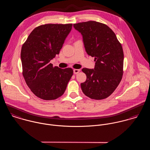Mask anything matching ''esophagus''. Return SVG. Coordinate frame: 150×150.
Returning a JSON list of instances; mask_svg holds the SVG:
<instances>
[{
	"label": "esophagus",
	"mask_w": 150,
	"mask_h": 150,
	"mask_svg": "<svg viewBox=\"0 0 150 150\" xmlns=\"http://www.w3.org/2000/svg\"><path fill=\"white\" fill-rule=\"evenodd\" d=\"M80 69H74V70H73L74 74H78V73L80 72Z\"/></svg>",
	"instance_id": "obj_1"
}]
</instances>
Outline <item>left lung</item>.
<instances>
[{"label":"left lung","instance_id":"obj_1","mask_svg":"<svg viewBox=\"0 0 150 150\" xmlns=\"http://www.w3.org/2000/svg\"><path fill=\"white\" fill-rule=\"evenodd\" d=\"M80 32L86 53L95 57V68H83L86 80L81 84L86 96L101 100L111 95L120 83L124 73V52L114 32L99 22L73 24Z\"/></svg>","mask_w":150,"mask_h":150}]
</instances>
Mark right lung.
Segmentation results:
<instances>
[{"label":"right lung","mask_w":150,"mask_h":150,"mask_svg":"<svg viewBox=\"0 0 150 150\" xmlns=\"http://www.w3.org/2000/svg\"><path fill=\"white\" fill-rule=\"evenodd\" d=\"M72 23H48L35 28L22 46V75L38 98L54 100L61 96L73 74L71 68L61 69L50 62L59 54Z\"/></svg>","instance_id":"1"}]
</instances>
